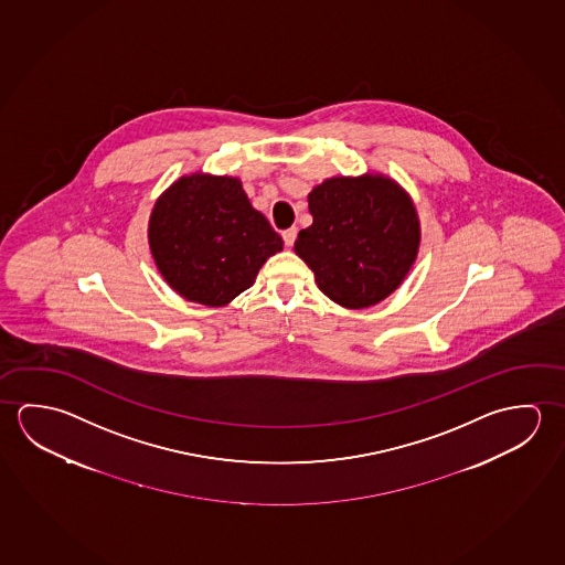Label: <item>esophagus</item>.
<instances>
[{
	"label": "esophagus",
	"instance_id": "esophagus-1",
	"mask_svg": "<svg viewBox=\"0 0 565 565\" xmlns=\"http://www.w3.org/2000/svg\"><path fill=\"white\" fill-rule=\"evenodd\" d=\"M281 236H284V242H286V246H294V242L297 238V228H287V231L281 232Z\"/></svg>",
	"mask_w": 565,
	"mask_h": 565
}]
</instances>
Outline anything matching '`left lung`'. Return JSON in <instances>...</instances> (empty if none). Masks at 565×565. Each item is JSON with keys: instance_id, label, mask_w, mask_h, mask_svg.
<instances>
[{"instance_id": "8db88e82", "label": "left lung", "mask_w": 565, "mask_h": 565, "mask_svg": "<svg viewBox=\"0 0 565 565\" xmlns=\"http://www.w3.org/2000/svg\"><path fill=\"white\" fill-rule=\"evenodd\" d=\"M313 224L299 232L297 256L324 296L366 309L398 289L422 242L416 204L384 173L337 175L307 194Z\"/></svg>"}]
</instances>
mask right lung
<instances>
[{
  "mask_svg": "<svg viewBox=\"0 0 565 565\" xmlns=\"http://www.w3.org/2000/svg\"><path fill=\"white\" fill-rule=\"evenodd\" d=\"M149 250L167 286L186 301L228 306L256 281L284 241L256 211L238 177L196 171L159 194Z\"/></svg>",
  "mask_w": 565,
  "mask_h": 565,
  "instance_id": "add662e5",
  "label": "right lung"
}]
</instances>
